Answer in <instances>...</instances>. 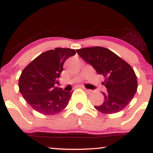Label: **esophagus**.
Returning <instances> with one entry per match:
<instances>
[{
	"label": "esophagus",
	"mask_w": 153,
	"mask_h": 153,
	"mask_svg": "<svg viewBox=\"0 0 153 153\" xmlns=\"http://www.w3.org/2000/svg\"><path fill=\"white\" fill-rule=\"evenodd\" d=\"M82 89H84V90H85L88 93L91 92V90H90V89H87V88H84V87H82Z\"/></svg>",
	"instance_id": "1"
}]
</instances>
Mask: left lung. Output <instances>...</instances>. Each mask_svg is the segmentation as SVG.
<instances>
[{"mask_svg":"<svg viewBox=\"0 0 153 153\" xmlns=\"http://www.w3.org/2000/svg\"><path fill=\"white\" fill-rule=\"evenodd\" d=\"M79 56L105 78L103 85L104 101L95 108L103 114L120 111L129 104L137 89V80L132 68L113 52L102 47L82 48Z\"/></svg>","mask_w":153,"mask_h":153,"instance_id":"obj_1","label":"left lung"}]
</instances>
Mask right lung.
I'll return each instance as SVG.
<instances>
[{
  "label": "right lung",
  "mask_w": 153,
  "mask_h": 153,
  "mask_svg": "<svg viewBox=\"0 0 153 153\" xmlns=\"http://www.w3.org/2000/svg\"><path fill=\"white\" fill-rule=\"evenodd\" d=\"M76 53L69 48H55L42 53L29 63L19 78V91L36 111L52 115L68 104L73 91L54 86L59 83L64 62Z\"/></svg>",
  "instance_id": "1"
}]
</instances>
